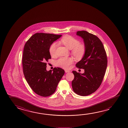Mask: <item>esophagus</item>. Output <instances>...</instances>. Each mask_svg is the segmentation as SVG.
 <instances>
[{"instance_id":"1","label":"esophagus","mask_w":128,"mask_h":128,"mask_svg":"<svg viewBox=\"0 0 128 128\" xmlns=\"http://www.w3.org/2000/svg\"><path fill=\"white\" fill-rule=\"evenodd\" d=\"M65 72H66V73H68V72H70V70H65Z\"/></svg>"}]
</instances>
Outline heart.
Here are the masks:
<instances>
[{"label":"heart","instance_id":"obj_1","mask_svg":"<svg viewBox=\"0 0 128 128\" xmlns=\"http://www.w3.org/2000/svg\"><path fill=\"white\" fill-rule=\"evenodd\" d=\"M68 49L71 50L72 54L76 59H80L85 54L86 47L84 44H80L78 40L69 35H66L61 38L59 41ZM58 44L56 43H52L49 48V52L51 56H54L56 54V48ZM74 60L72 58H61L56 61V65L60 67L68 69L72 65Z\"/></svg>","mask_w":128,"mask_h":128}]
</instances>
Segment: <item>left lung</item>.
Wrapping results in <instances>:
<instances>
[{
	"label": "left lung",
	"instance_id": "1",
	"mask_svg": "<svg viewBox=\"0 0 128 128\" xmlns=\"http://www.w3.org/2000/svg\"><path fill=\"white\" fill-rule=\"evenodd\" d=\"M76 34L83 38L86 51L76 66L84 70V72L81 74L72 72L74 78L72 87L76 94L85 96L94 93L101 85L105 74L108 59L103 44L97 36L84 30L78 31Z\"/></svg>",
	"mask_w": 128,
	"mask_h": 128
}]
</instances>
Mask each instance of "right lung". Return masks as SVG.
<instances>
[{"label": "right lung", "mask_w": 128, "mask_h": 128, "mask_svg": "<svg viewBox=\"0 0 128 128\" xmlns=\"http://www.w3.org/2000/svg\"><path fill=\"white\" fill-rule=\"evenodd\" d=\"M62 35L38 33L25 44L23 54V72L30 87L36 94L50 96L55 92L65 73L64 70L55 67L47 71L46 63L51 58L50 46Z\"/></svg>", "instance_id": "add662e5"}]
</instances>
